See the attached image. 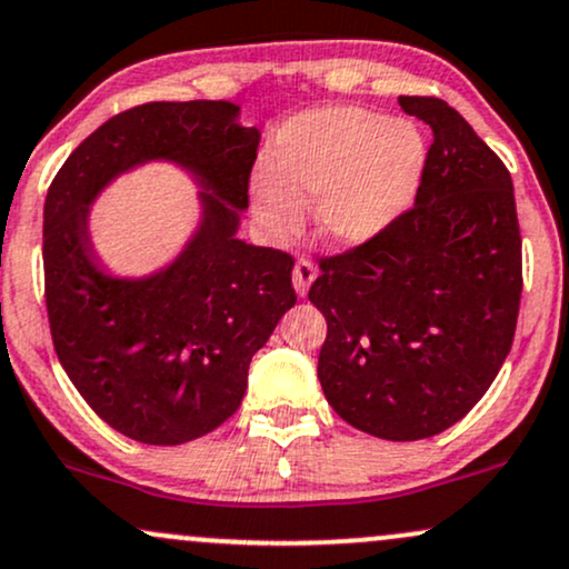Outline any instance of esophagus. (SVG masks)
Instances as JSON below:
<instances>
[{
    "mask_svg": "<svg viewBox=\"0 0 569 569\" xmlns=\"http://www.w3.org/2000/svg\"><path fill=\"white\" fill-rule=\"evenodd\" d=\"M313 279H317V266L309 258H298L296 269H292V284H296V292L300 298H306Z\"/></svg>",
    "mask_w": 569,
    "mask_h": 569,
    "instance_id": "1",
    "label": "esophagus"
}]
</instances>
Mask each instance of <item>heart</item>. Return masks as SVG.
<instances>
[{"label": "heart", "instance_id": "obj_1", "mask_svg": "<svg viewBox=\"0 0 569 569\" xmlns=\"http://www.w3.org/2000/svg\"><path fill=\"white\" fill-rule=\"evenodd\" d=\"M426 146L407 122L365 109L300 117L279 140V171L256 180V212L271 233L298 231L319 202V229L336 244H359L391 223L416 197Z\"/></svg>", "mask_w": 569, "mask_h": 569}]
</instances>
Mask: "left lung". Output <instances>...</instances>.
<instances>
[{
	"label": "left lung",
	"mask_w": 569,
	"mask_h": 569,
	"mask_svg": "<svg viewBox=\"0 0 569 569\" xmlns=\"http://www.w3.org/2000/svg\"><path fill=\"white\" fill-rule=\"evenodd\" d=\"M399 106L431 124L416 204L383 231L319 258V383L353 429L416 442L458 423L509 357L522 298V233L506 164L433 96Z\"/></svg>",
	"instance_id": "obj_1"
}]
</instances>
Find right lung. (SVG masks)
Masks as SVG:
<instances>
[{
    "label": "right lung",
    "instance_id": "right-lung-1",
    "mask_svg": "<svg viewBox=\"0 0 569 569\" xmlns=\"http://www.w3.org/2000/svg\"><path fill=\"white\" fill-rule=\"evenodd\" d=\"M226 100L132 106L84 138L44 199V300L66 376L111 429L143 445L204 437L242 405L247 367L296 306L290 252L237 239L258 157L256 127ZM167 156L191 166L206 223L170 270L119 283L94 269L86 204L127 166Z\"/></svg>",
    "mask_w": 569,
    "mask_h": 569
}]
</instances>
